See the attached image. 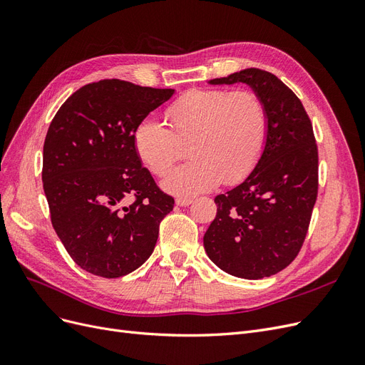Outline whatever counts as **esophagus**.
Segmentation results:
<instances>
[{
  "label": "esophagus",
  "mask_w": 365,
  "mask_h": 365,
  "mask_svg": "<svg viewBox=\"0 0 365 365\" xmlns=\"http://www.w3.org/2000/svg\"><path fill=\"white\" fill-rule=\"evenodd\" d=\"M190 204H193V200H190V197H178L176 200V205L180 207H189Z\"/></svg>",
  "instance_id": "1"
}]
</instances>
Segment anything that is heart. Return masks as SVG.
<instances>
[{"mask_svg":"<svg viewBox=\"0 0 365 365\" xmlns=\"http://www.w3.org/2000/svg\"><path fill=\"white\" fill-rule=\"evenodd\" d=\"M170 129L146 118L137 126L134 145L152 173L163 176L189 146L192 160L176 168L163 187L178 196H195L220 182L236 184L256 168L268 132L262 98L251 91H187L165 109Z\"/></svg>","mask_w":365,"mask_h":365,"instance_id":"heart-1","label":"heart"}]
</instances>
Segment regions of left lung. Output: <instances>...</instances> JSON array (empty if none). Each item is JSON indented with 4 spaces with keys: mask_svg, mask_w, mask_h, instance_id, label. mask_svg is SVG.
<instances>
[{
    "mask_svg": "<svg viewBox=\"0 0 365 365\" xmlns=\"http://www.w3.org/2000/svg\"><path fill=\"white\" fill-rule=\"evenodd\" d=\"M210 85L247 83L264 103L268 132L256 168L215 202L204 235L207 256L222 271L259 280L284 269L300 251L318 192V150L304 108L277 76L247 68Z\"/></svg>",
    "mask_w": 365,
    "mask_h": 365,
    "instance_id": "obj_1",
    "label": "left lung"
}]
</instances>
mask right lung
<instances>
[{
	"instance_id": "add662e5",
	"label": "right lung",
	"mask_w": 365,
	"mask_h": 365,
	"mask_svg": "<svg viewBox=\"0 0 365 365\" xmlns=\"http://www.w3.org/2000/svg\"><path fill=\"white\" fill-rule=\"evenodd\" d=\"M173 94L170 88L105 79L73 93L51 120L42 155L43 193L54 231L82 269L123 277L153 252L173 197L143 168L134 134Z\"/></svg>"
}]
</instances>
